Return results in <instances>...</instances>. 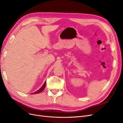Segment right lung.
Returning a JSON list of instances; mask_svg holds the SVG:
<instances>
[{"label": "right lung", "mask_w": 123, "mask_h": 123, "mask_svg": "<svg viewBox=\"0 0 123 123\" xmlns=\"http://www.w3.org/2000/svg\"><path fill=\"white\" fill-rule=\"evenodd\" d=\"M46 81H45V82H44V83L43 84V85L42 86V87H41L39 89H38V90H37L36 91L32 93H31V94H37V93H40L41 92H42V91L44 90V89L45 88V87H46Z\"/></svg>", "instance_id": "add662e5"}]
</instances>
